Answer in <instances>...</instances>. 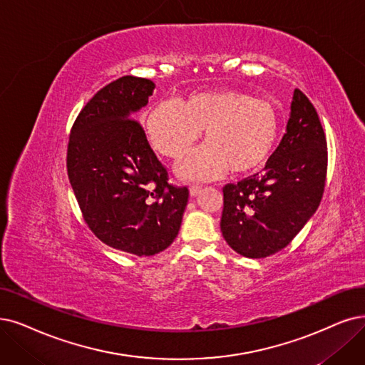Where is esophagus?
Segmentation results:
<instances>
[{
  "instance_id": "34e87169",
  "label": "esophagus",
  "mask_w": 365,
  "mask_h": 365,
  "mask_svg": "<svg viewBox=\"0 0 365 365\" xmlns=\"http://www.w3.org/2000/svg\"><path fill=\"white\" fill-rule=\"evenodd\" d=\"M200 188H202V185H199V184H192V185H190V195H192V196H197L199 192H200Z\"/></svg>"
}]
</instances>
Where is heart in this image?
Masks as SVG:
<instances>
[{"mask_svg": "<svg viewBox=\"0 0 365 365\" xmlns=\"http://www.w3.org/2000/svg\"><path fill=\"white\" fill-rule=\"evenodd\" d=\"M279 115L267 100L241 90L200 91L180 101H163L145 118L153 147L182 158L205 130L207 145L180 165L190 180H214L229 169L252 173L264 168L279 136Z\"/></svg>", "mask_w": 365, "mask_h": 365, "instance_id": "heart-1", "label": "heart"}]
</instances>
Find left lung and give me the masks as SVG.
<instances>
[{"mask_svg":"<svg viewBox=\"0 0 365 365\" xmlns=\"http://www.w3.org/2000/svg\"><path fill=\"white\" fill-rule=\"evenodd\" d=\"M327 138L298 88L279 147L262 173L223 187L222 233L237 253L260 259L283 250L316 212L327 181Z\"/></svg>","mask_w":365,"mask_h":365,"instance_id":"obj_1","label":"left lung"}]
</instances>
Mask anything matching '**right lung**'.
Masks as SVG:
<instances>
[{
	"mask_svg": "<svg viewBox=\"0 0 365 365\" xmlns=\"http://www.w3.org/2000/svg\"><path fill=\"white\" fill-rule=\"evenodd\" d=\"M154 82L123 76L98 90L73 123L67 173L85 223L115 250L153 256L177 238L188 188L169 182L140 123Z\"/></svg>",
	"mask_w": 365,
	"mask_h": 365,
	"instance_id": "add662e5",
	"label": "right lung"
}]
</instances>
